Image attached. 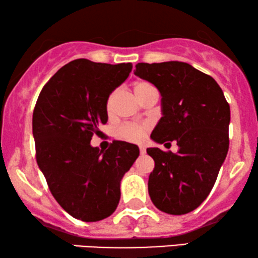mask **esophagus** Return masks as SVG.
Here are the masks:
<instances>
[{"label":"esophagus","instance_id":"1","mask_svg":"<svg viewBox=\"0 0 258 258\" xmlns=\"http://www.w3.org/2000/svg\"><path fill=\"white\" fill-rule=\"evenodd\" d=\"M139 151H140V154H145V153H146V147H145L144 145H140Z\"/></svg>","mask_w":258,"mask_h":258}]
</instances>
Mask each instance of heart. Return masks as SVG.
Listing matches in <instances>:
<instances>
[{"mask_svg":"<svg viewBox=\"0 0 258 258\" xmlns=\"http://www.w3.org/2000/svg\"><path fill=\"white\" fill-rule=\"evenodd\" d=\"M152 90H155L153 86H152L150 83L146 81H139L136 82L133 85V91L136 94L138 99H141L144 98L148 92H151ZM115 93L112 92L110 96H108L106 100V111L110 113L112 104H113ZM148 130V126L146 124H138V122H128V124H125L119 127L118 130V136L122 138V139L133 141V143H139V141L143 140V138Z\"/></svg>","mask_w":258,"mask_h":258,"instance_id":"obj_1","label":"heart"}]
</instances>
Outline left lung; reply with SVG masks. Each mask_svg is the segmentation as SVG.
I'll list each match as a JSON object with an SVG mask.
<instances>
[{"instance_id":"left-lung-1","label":"left lung","mask_w":258,"mask_h":258,"mask_svg":"<svg viewBox=\"0 0 258 258\" xmlns=\"http://www.w3.org/2000/svg\"><path fill=\"white\" fill-rule=\"evenodd\" d=\"M134 75L162 97V117L151 138L179 146L177 153L147 148L155 162L148 177L151 200L164 213L187 214L208 197L227 157L229 104L215 79L183 61L138 63Z\"/></svg>"}]
</instances>
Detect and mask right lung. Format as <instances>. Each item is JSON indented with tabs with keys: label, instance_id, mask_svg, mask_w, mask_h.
<instances>
[{
	"label": "right lung",
	"instance_id": "right-lung-1",
	"mask_svg": "<svg viewBox=\"0 0 258 258\" xmlns=\"http://www.w3.org/2000/svg\"><path fill=\"white\" fill-rule=\"evenodd\" d=\"M132 64L75 59L43 86L32 114L36 160L49 189L75 219H106L120 200V181L139 157L136 145L115 140L106 151L90 145L106 124V100Z\"/></svg>",
	"mask_w": 258,
	"mask_h": 258
}]
</instances>
